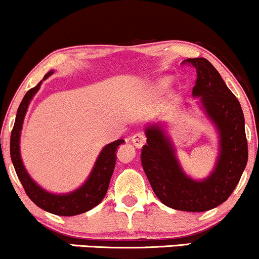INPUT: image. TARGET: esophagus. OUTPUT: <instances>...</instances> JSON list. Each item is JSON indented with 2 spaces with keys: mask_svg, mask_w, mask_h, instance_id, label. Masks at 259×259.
<instances>
[{
  "mask_svg": "<svg viewBox=\"0 0 259 259\" xmlns=\"http://www.w3.org/2000/svg\"><path fill=\"white\" fill-rule=\"evenodd\" d=\"M132 141H133L134 146L138 147V148H141L145 144H146V136H145L144 134H141V133L135 134V135H133Z\"/></svg>",
  "mask_w": 259,
  "mask_h": 259,
  "instance_id": "esophagus-1",
  "label": "esophagus"
}]
</instances>
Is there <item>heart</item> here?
Returning <instances> with one entry per match:
<instances>
[{
	"label": "heart",
	"instance_id": "1",
	"mask_svg": "<svg viewBox=\"0 0 259 259\" xmlns=\"http://www.w3.org/2000/svg\"><path fill=\"white\" fill-rule=\"evenodd\" d=\"M164 82H165V80H164Z\"/></svg>",
	"mask_w": 259,
	"mask_h": 259
}]
</instances>
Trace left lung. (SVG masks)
<instances>
[{"label": "left lung", "instance_id": "8db88e82", "mask_svg": "<svg viewBox=\"0 0 259 259\" xmlns=\"http://www.w3.org/2000/svg\"><path fill=\"white\" fill-rule=\"evenodd\" d=\"M183 64L196 68L192 89L221 135V153L213 173L202 181L181 170L174 148L158 125L147 126L141 164L153 192L163 204L185 212H206L229 198L239 184L248 158L245 118L239 100L206 58H189Z\"/></svg>", "mask_w": 259, "mask_h": 259}]
</instances>
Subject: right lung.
<instances>
[{
    "instance_id": "1",
    "label": "right lung",
    "mask_w": 259,
    "mask_h": 259,
    "mask_svg": "<svg viewBox=\"0 0 259 259\" xmlns=\"http://www.w3.org/2000/svg\"><path fill=\"white\" fill-rule=\"evenodd\" d=\"M53 72H49L44 76V80L49 78ZM41 81L25 94L24 99L20 102L19 108L17 111L16 121H14L13 130L11 134V158L13 163L18 179L20 180L23 187L25 190V194L29 198L36 204L37 207L42 208L46 212L52 214L70 217L81 214L88 212L101 203L103 197L106 196L108 190L109 181H111L113 170L115 165V151L119 145L124 142V140H117L101 151L99 158L96 160L94 169H92L90 177L86 180V183L81 187H79L75 191L70 192L68 195H53L45 191L26 173L24 165H23L22 158L19 152V138L20 130H22L23 120H24L26 109L34 95L40 89Z\"/></svg>"
}]
</instances>
